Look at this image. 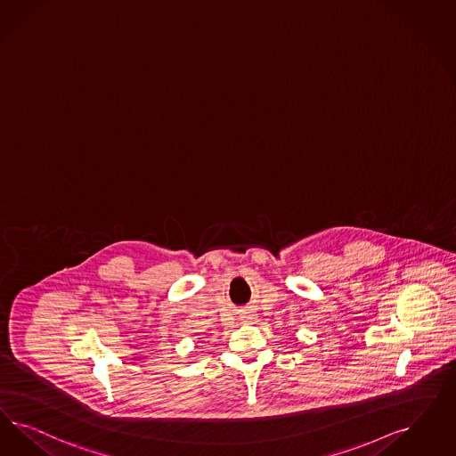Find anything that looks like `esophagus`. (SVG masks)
I'll return each instance as SVG.
<instances>
[{"mask_svg": "<svg viewBox=\"0 0 456 456\" xmlns=\"http://www.w3.org/2000/svg\"><path fill=\"white\" fill-rule=\"evenodd\" d=\"M252 316H254V314H244V316H240V318H242L244 323H249L252 320Z\"/></svg>", "mask_w": 456, "mask_h": 456, "instance_id": "esophagus-1", "label": "esophagus"}]
</instances>
